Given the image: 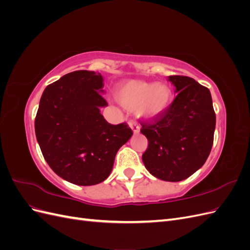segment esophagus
Listing matches in <instances>:
<instances>
[{
  "label": "esophagus",
  "mask_w": 250,
  "mask_h": 250,
  "mask_svg": "<svg viewBox=\"0 0 250 250\" xmlns=\"http://www.w3.org/2000/svg\"><path fill=\"white\" fill-rule=\"evenodd\" d=\"M130 127H131L133 133H139L140 132V125L138 124V122H135V121H133V122H130Z\"/></svg>",
  "instance_id": "34e87169"
}]
</instances>
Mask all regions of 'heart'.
I'll return each mask as SVG.
<instances>
[{"mask_svg":"<svg viewBox=\"0 0 250 250\" xmlns=\"http://www.w3.org/2000/svg\"><path fill=\"white\" fill-rule=\"evenodd\" d=\"M117 99L127 109L135 108L137 115L153 119L168 109L172 100L171 88L165 83L129 80L117 90Z\"/></svg>","mask_w":250,"mask_h":250,"instance_id":"1","label":"heart"}]
</instances>
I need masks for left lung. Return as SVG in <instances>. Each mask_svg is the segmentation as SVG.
Instances as JSON below:
<instances>
[{"mask_svg":"<svg viewBox=\"0 0 250 250\" xmlns=\"http://www.w3.org/2000/svg\"><path fill=\"white\" fill-rule=\"evenodd\" d=\"M169 80L177 93L168 109L154 122L143 123L148 140L142 158L153 176L166 181L190 177L206 163L214 142L216 115L209 89L191 77Z\"/></svg>","mask_w":250,"mask_h":250,"instance_id":"1","label":"left lung"}]
</instances>
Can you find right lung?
<instances>
[{"label":"right lung","mask_w":250,"mask_h":250,"mask_svg":"<svg viewBox=\"0 0 250 250\" xmlns=\"http://www.w3.org/2000/svg\"><path fill=\"white\" fill-rule=\"evenodd\" d=\"M103 78L75 71L51 83L42 95L35 134L44 160L58 176L78 186L106 179L118 150L131 138L126 123L109 124L100 113Z\"/></svg>","instance_id":"obj_1"}]
</instances>
